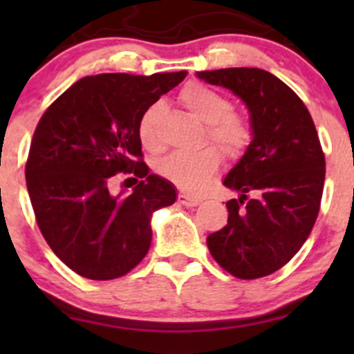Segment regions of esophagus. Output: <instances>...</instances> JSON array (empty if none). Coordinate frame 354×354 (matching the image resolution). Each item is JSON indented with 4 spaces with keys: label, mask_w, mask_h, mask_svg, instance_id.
Here are the masks:
<instances>
[{
    "label": "esophagus",
    "mask_w": 354,
    "mask_h": 354,
    "mask_svg": "<svg viewBox=\"0 0 354 354\" xmlns=\"http://www.w3.org/2000/svg\"><path fill=\"white\" fill-rule=\"evenodd\" d=\"M178 202H180L181 205L195 207L202 202V197H197V195H190V194H180L178 195Z\"/></svg>",
    "instance_id": "obj_1"
}]
</instances>
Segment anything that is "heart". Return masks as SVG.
Instances as JSON below:
<instances>
[{
    "mask_svg": "<svg viewBox=\"0 0 354 354\" xmlns=\"http://www.w3.org/2000/svg\"><path fill=\"white\" fill-rule=\"evenodd\" d=\"M181 102L198 120L207 123V135L230 156H238L248 145L250 124L241 114L231 111L230 99L221 92L202 84H190L181 91ZM162 113V102H152L138 120V138L142 145L152 152L162 149V140L157 133ZM221 151L214 145H203L194 151H180L167 156L159 162V173L176 187L188 192H198L217 173L221 164Z\"/></svg>",
    "mask_w": 354,
    "mask_h": 354,
    "instance_id": "b5f03b06",
    "label": "heart"
}]
</instances>
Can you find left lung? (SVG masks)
<instances>
[{"label":"left lung","mask_w":354,"mask_h":354,"mask_svg":"<svg viewBox=\"0 0 354 354\" xmlns=\"http://www.w3.org/2000/svg\"><path fill=\"white\" fill-rule=\"evenodd\" d=\"M197 77L245 102L252 133L223 181L240 197L226 203L227 224L207 236V246L238 279L269 276L298 253L319 216L326 159L315 124L301 99L269 71L221 68Z\"/></svg>","instance_id":"obj_1"}]
</instances>
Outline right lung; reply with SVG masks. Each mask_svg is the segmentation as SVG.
<instances>
[{"instance_id":"right-lung-1","label":"right lung","mask_w":354,"mask_h":354,"mask_svg":"<svg viewBox=\"0 0 354 354\" xmlns=\"http://www.w3.org/2000/svg\"><path fill=\"white\" fill-rule=\"evenodd\" d=\"M187 71L101 73L75 82L42 114L25 166L42 236L78 276L109 281L147 255L151 217L176 202V188L142 160L138 120ZM133 172L130 194H110L114 174Z\"/></svg>"}]
</instances>
